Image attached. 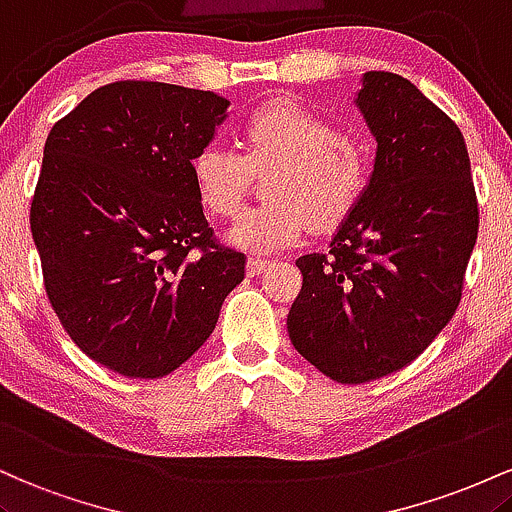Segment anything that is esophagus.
Instances as JSON below:
<instances>
[{
  "label": "esophagus",
  "mask_w": 512,
  "mask_h": 512,
  "mask_svg": "<svg viewBox=\"0 0 512 512\" xmlns=\"http://www.w3.org/2000/svg\"><path fill=\"white\" fill-rule=\"evenodd\" d=\"M268 263H271V258L249 256V261H246V273H249V275L263 273V271H266V268H268Z\"/></svg>",
  "instance_id": "34e87169"
}]
</instances>
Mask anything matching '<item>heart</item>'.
I'll return each instance as SVG.
<instances>
[{
	"label": "heart",
	"mask_w": 512,
	"mask_h": 512,
	"mask_svg": "<svg viewBox=\"0 0 512 512\" xmlns=\"http://www.w3.org/2000/svg\"><path fill=\"white\" fill-rule=\"evenodd\" d=\"M244 152L210 142L191 162L203 208L229 217L244 203L251 176L273 171L271 203L244 210L229 227V244L246 251H275L297 244L314 227H333L358 205L370 179V149L363 137L336 130L300 103L268 101L241 128Z\"/></svg>",
	"instance_id": "b5f03b06"
}]
</instances>
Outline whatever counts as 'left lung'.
Masks as SVG:
<instances>
[{"instance_id": "8db88e82", "label": "left lung", "mask_w": 512, "mask_h": 512, "mask_svg": "<svg viewBox=\"0 0 512 512\" xmlns=\"http://www.w3.org/2000/svg\"><path fill=\"white\" fill-rule=\"evenodd\" d=\"M375 169L326 254L297 258L287 314L297 353L341 384L401 370L445 329L479 232L467 145L409 79L365 72L355 96Z\"/></svg>"}]
</instances>
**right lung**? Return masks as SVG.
Wrapping results in <instances>:
<instances>
[{
  "label": "right lung",
  "instance_id": "add662e5",
  "mask_svg": "<svg viewBox=\"0 0 512 512\" xmlns=\"http://www.w3.org/2000/svg\"><path fill=\"white\" fill-rule=\"evenodd\" d=\"M229 101L113 82L57 120L31 232L57 319L91 360L132 380L181 367L215 331L246 256L212 237L191 162Z\"/></svg>",
  "mask_w": 512,
  "mask_h": 512
}]
</instances>
